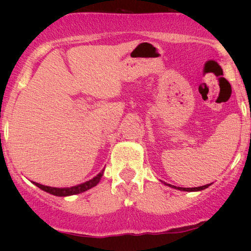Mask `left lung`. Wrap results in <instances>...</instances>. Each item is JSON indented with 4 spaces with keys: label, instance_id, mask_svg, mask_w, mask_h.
Returning a JSON list of instances; mask_svg holds the SVG:
<instances>
[{
    "label": "left lung",
    "instance_id": "obj_1",
    "mask_svg": "<svg viewBox=\"0 0 251 251\" xmlns=\"http://www.w3.org/2000/svg\"><path fill=\"white\" fill-rule=\"evenodd\" d=\"M210 185V184H206V185H203V186H198V188H179V186H172V188H176V189H178V190H183V191H201V190H204V189H206L208 188V186ZM169 186H171V185H169Z\"/></svg>",
    "mask_w": 251,
    "mask_h": 251
}]
</instances>
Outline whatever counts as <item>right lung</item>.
<instances>
[{
    "label": "right lung",
    "instance_id": "right-lung-1",
    "mask_svg": "<svg viewBox=\"0 0 251 251\" xmlns=\"http://www.w3.org/2000/svg\"><path fill=\"white\" fill-rule=\"evenodd\" d=\"M102 174L103 171L100 172L99 175L97 176V177H94L93 179L86 181V183H82L80 184V185H76V186H72V188H51V186H46V185H42V184H39V183H35L34 181V184L37 186V188H40L43 191L48 192V194H51L54 196H60V197H65V196H71V195H76V194H80V192H83L86 191V190L93 188V186H96L98 183H99L100 179H101L102 177Z\"/></svg>",
    "mask_w": 251,
    "mask_h": 251
}]
</instances>
